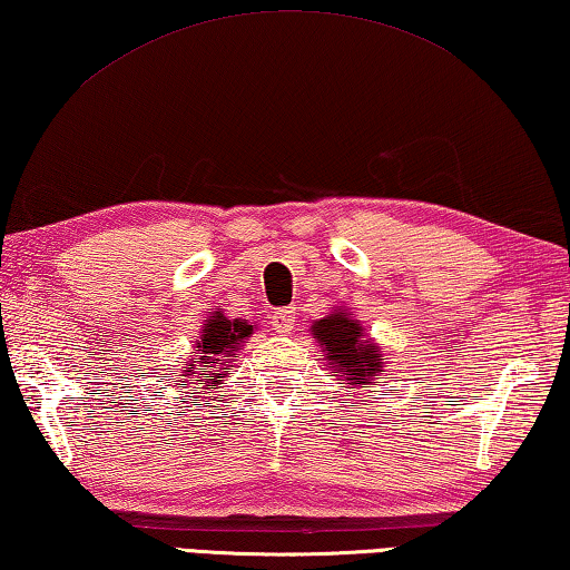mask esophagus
I'll return each instance as SVG.
<instances>
[{"mask_svg": "<svg viewBox=\"0 0 570 570\" xmlns=\"http://www.w3.org/2000/svg\"><path fill=\"white\" fill-rule=\"evenodd\" d=\"M296 324V308L294 306H286V308H278V312L272 314V326L278 336H288L292 334V328Z\"/></svg>", "mask_w": 570, "mask_h": 570, "instance_id": "obj_1", "label": "esophagus"}]
</instances>
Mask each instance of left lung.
<instances>
[{"mask_svg":"<svg viewBox=\"0 0 570 570\" xmlns=\"http://www.w3.org/2000/svg\"><path fill=\"white\" fill-rule=\"evenodd\" d=\"M314 338L324 351V361L334 376L348 381L351 389H368L376 384L384 371L381 348L364 336L358 321L346 312H331L328 316L314 321Z\"/></svg>","mask_w":570,"mask_h":570,"instance_id":"8db88e82","label":"left lung"}]
</instances>
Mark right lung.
<instances>
[{"instance_id":"add662e5","label":"right lung","mask_w":570,"mask_h":570,"mask_svg":"<svg viewBox=\"0 0 570 570\" xmlns=\"http://www.w3.org/2000/svg\"><path fill=\"white\" fill-rule=\"evenodd\" d=\"M254 334V326L246 318H226L222 312H214L206 324L199 331V338H196V346L191 354L194 358L184 361V376L194 381H204V389L219 386L226 379V366L236 358V351H239L246 338ZM202 365L205 371L197 375L193 368ZM197 376L194 377L193 374ZM186 389V381L179 384Z\"/></svg>"}]
</instances>
